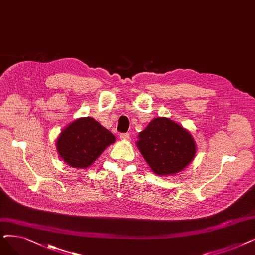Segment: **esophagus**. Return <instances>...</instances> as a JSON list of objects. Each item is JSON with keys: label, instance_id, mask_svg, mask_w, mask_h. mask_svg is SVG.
I'll list each match as a JSON object with an SVG mask.
<instances>
[{"label": "esophagus", "instance_id": "esophagus-1", "mask_svg": "<svg viewBox=\"0 0 255 255\" xmlns=\"http://www.w3.org/2000/svg\"><path fill=\"white\" fill-rule=\"evenodd\" d=\"M119 137H120L121 140H128L129 139V134H128V133H121L119 135Z\"/></svg>", "mask_w": 255, "mask_h": 255}]
</instances>
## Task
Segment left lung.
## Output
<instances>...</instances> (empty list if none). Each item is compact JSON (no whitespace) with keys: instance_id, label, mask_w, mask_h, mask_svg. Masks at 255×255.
<instances>
[{"instance_id":"8db88e82","label":"left lung","mask_w":255,"mask_h":255,"mask_svg":"<svg viewBox=\"0 0 255 255\" xmlns=\"http://www.w3.org/2000/svg\"><path fill=\"white\" fill-rule=\"evenodd\" d=\"M137 146L152 171L159 176L184 169L196 155L190 133L165 117L152 119L139 133Z\"/></svg>"}]
</instances>
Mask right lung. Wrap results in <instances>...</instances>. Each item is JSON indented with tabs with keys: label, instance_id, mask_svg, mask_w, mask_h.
<instances>
[{
	"label": "right lung",
	"instance_id": "1",
	"mask_svg": "<svg viewBox=\"0 0 255 255\" xmlns=\"http://www.w3.org/2000/svg\"><path fill=\"white\" fill-rule=\"evenodd\" d=\"M115 142V136L91 117L79 118L69 125L57 139V151L74 168H86Z\"/></svg>",
	"mask_w": 255,
	"mask_h": 255
}]
</instances>
